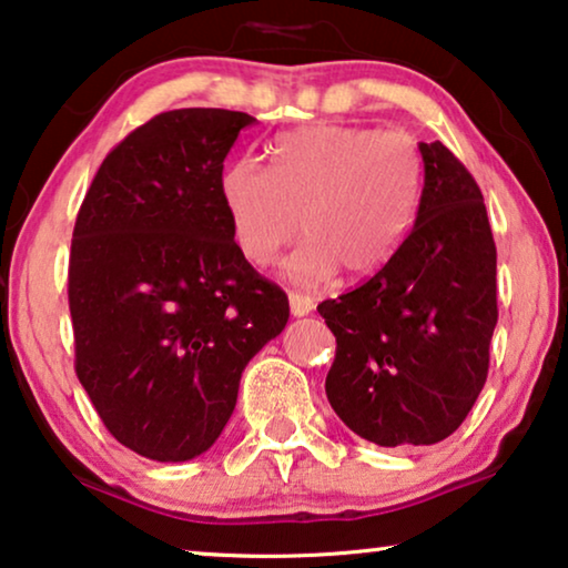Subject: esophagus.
<instances>
[{
    "label": "esophagus",
    "mask_w": 568,
    "mask_h": 568,
    "mask_svg": "<svg viewBox=\"0 0 568 568\" xmlns=\"http://www.w3.org/2000/svg\"><path fill=\"white\" fill-rule=\"evenodd\" d=\"M290 310L294 317L310 315L313 313V300L305 297V294H300V292H290Z\"/></svg>",
    "instance_id": "obj_1"
}]
</instances>
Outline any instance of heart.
Instances as JSON below:
<instances>
[{
    "label": "heart",
    "instance_id": "1",
    "mask_svg": "<svg viewBox=\"0 0 568 568\" xmlns=\"http://www.w3.org/2000/svg\"><path fill=\"white\" fill-rule=\"evenodd\" d=\"M424 160L406 131L321 123L276 142L274 168L243 158L222 173L220 193L237 251L268 266L294 243L286 276L317 284L344 266L372 276L390 261L416 220Z\"/></svg>",
    "mask_w": 568,
    "mask_h": 568
}]
</instances>
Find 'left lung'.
Returning <instances> with one entry per match:
<instances>
[{
    "label": "left lung",
    "instance_id": "obj_1",
    "mask_svg": "<svg viewBox=\"0 0 568 568\" xmlns=\"http://www.w3.org/2000/svg\"><path fill=\"white\" fill-rule=\"evenodd\" d=\"M418 152L424 191L406 240L375 276L317 305L336 336L325 395L379 447L434 445L465 422L499 317L484 193L442 142Z\"/></svg>",
    "mask_w": 568,
    "mask_h": 568
}]
</instances>
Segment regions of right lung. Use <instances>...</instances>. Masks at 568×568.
Returning a JSON list of instances; mask_svg holds the SVG:
<instances>
[{
	"mask_svg": "<svg viewBox=\"0 0 568 568\" xmlns=\"http://www.w3.org/2000/svg\"><path fill=\"white\" fill-rule=\"evenodd\" d=\"M253 121L222 108L154 115L108 152L77 214V377L105 429L150 460L206 453L245 364L290 321L286 294L237 251L220 193Z\"/></svg>",
	"mask_w": 568,
	"mask_h": 568,
	"instance_id": "add662e5",
	"label": "right lung"
}]
</instances>
